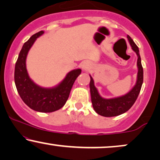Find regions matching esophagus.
Wrapping results in <instances>:
<instances>
[{
  "mask_svg": "<svg viewBox=\"0 0 160 160\" xmlns=\"http://www.w3.org/2000/svg\"><path fill=\"white\" fill-rule=\"evenodd\" d=\"M91 64L89 61H83V62L81 63V68L84 70L89 69V68L91 67Z\"/></svg>",
  "mask_w": 160,
  "mask_h": 160,
  "instance_id": "obj_1",
  "label": "esophagus"
}]
</instances>
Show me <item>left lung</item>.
Listing matches in <instances>:
<instances>
[{
    "label": "left lung",
    "instance_id": "left-lung-1",
    "mask_svg": "<svg viewBox=\"0 0 160 160\" xmlns=\"http://www.w3.org/2000/svg\"><path fill=\"white\" fill-rule=\"evenodd\" d=\"M127 39L132 47V49L138 55L137 67L138 71L136 83L133 88L126 94L121 96V97L111 98V99H105L100 96L97 88L94 86V81L92 77L90 75L91 81L89 86H90L91 102H92L93 108L96 112L100 116L112 117L124 113L134 105L141 89L142 82H143V69L141 64L139 49L129 35L127 36Z\"/></svg>",
    "mask_w": 160,
    "mask_h": 160
}]
</instances>
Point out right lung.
<instances>
[{
	"label": "right lung",
	"mask_w": 160,
	"mask_h": 160,
	"mask_svg": "<svg viewBox=\"0 0 160 160\" xmlns=\"http://www.w3.org/2000/svg\"><path fill=\"white\" fill-rule=\"evenodd\" d=\"M44 32L33 34L23 44L19 54L14 69V82L19 95L32 110L41 112H51L61 109L67 102L70 91L81 69H76L68 72L60 83L52 88H43L30 78L26 69V58L30 49L38 37Z\"/></svg>",
	"instance_id": "1"
}]
</instances>
